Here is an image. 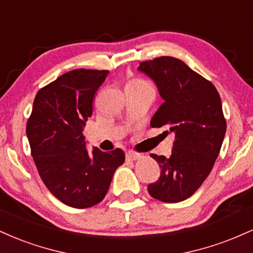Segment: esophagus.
Listing matches in <instances>:
<instances>
[{"instance_id":"esophagus-1","label":"esophagus","mask_w":253,"mask_h":253,"mask_svg":"<svg viewBox=\"0 0 253 253\" xmlns=\"http://www.w3.org/2000/svg\"><path fill=\"white\" fill-rule=\"evenodd\" d=\"M140 158H141V156L138 155V153H135V152H127L126 153V162H135Z\"/></svg>"}]
</instances>
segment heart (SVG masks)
I'll list each match as a JSON object with an SVG mask.
<instances>
[{
	"label": "heart",
	"instance_id": "b5f03b06",
	"mask_svg": "<svg viewBox=\"0 0 253 253\" xmlns=\"http://www.w3.org/2000/svg\"><path fill=\"white\" fill-rule=\"evenodd\" d=\"M141 83H146V82L143 80H134V81H132L129 84H141Z\"/></svg>",
	"mask_w": 253,
	"mask_h": 253
}]
</instances>
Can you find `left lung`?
<instances>
[{"mask_svg": "<svg viewBox=\"0 0 253 253\" xmlns=\"http://www.w3.org/2000/svg\"><path fill=\"white\" fill-rule=\"evenodd\" d=\"M138 70L155 81L164 100L151 126L175 134L169 158L151 155L162 171L147 190L162 202H181L201 187L219 156L226 133L221 98L213 83L177 58L141 62Z\"/></svg>", "mask_w": 253, "mask_h": 253, "instance_id": "1", "label": "left lung"}]
</instances>
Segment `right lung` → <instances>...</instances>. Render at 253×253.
<instances>
[{"mask_svg": "<svg viewBox=\"0 0 253 253\" xmlns=\"http://www.w3.org/2000/svg\"><path fill=\"white\" fill-rule=\"evenodd\" d=\"M108 70L76 69L38 91L26 133L38 172L59 201L89 208L106 196L115 170L124 164L121 149H85L82 133L92 101Z\"/></svg>", "mask_w": 253, "mask_h": 253, "instance_id": "right-lung-1", "label": "right lung"}]
</instances>
